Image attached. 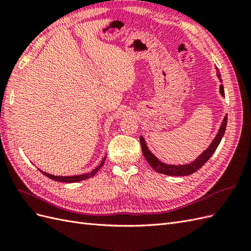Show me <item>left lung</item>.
I'll return each instance as SVG.
<instances>
[{
  "label": "left lung",
  "mask_w": 251,
  "mask_h": 251,
  "mask_svg": "<svg viewBox=\"0 0 251 251\" xmlns=\"http://www.w3.org/2000/svg\"><path fill=\"white\" fill-rule=\"evenodd\" d=\"M216 76L218 77L221 82H223L222 78H221V73L220 71H216ZM220 93L225 98V91H224V86L221 85L220 86ZM227 121H228V117L227 114L225 115V118L222 122L220 129H218L215 138L212 141V143L208 146V149L203 151L201 155H199L194 161L188 163V164H183V165H175V164H166L153 155V153L149 150V147L146 145L145 140L142 136H140V142H141V147H142V151L143 155L146 159V161L149 162V164L153 169V171H156L160 174H164L168 176H188L195 173L197 170H199L201 166L208 161V160L211 158V156L213 155L214 151H216L217 146L220 145L221 141L224 137L225 130H226V126H227Z\"/></svg>",
  "instance_id": "obj_1"
}]
</instances>
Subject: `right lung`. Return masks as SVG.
Returning <instances> with one entry per match:
<instances>
[{
    "label": "right lung",
    "instance_id": "add662e5",
    "mask_svg": "<svg viewBox=\"0 0 251 251\" xmlns=\"http://www.w3.org/2000/svg\"><path fill=\"white\" fill-rule=\"evenodd\" d=\"M105 160H106V156L104 157V159L101 160V162L100 163V165L98 168H95L93 171H91L90 173H86V174H81V175H75V176H55L52 174H49V173H46L40 170V172L42 173L43 175H46L47 177H49L50 179H53L55 181H60V182H68V183H73V182H78V181H82V180H86V179H89L93 177L96 173L100 171V169L101 168L102 165L105 163Z\"/></svg>",
    "mask_w": 251,
    "mask_h": 251
}]
</instances>
